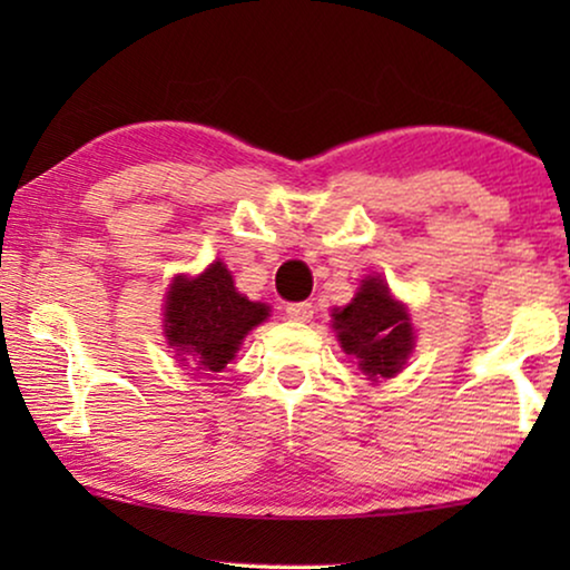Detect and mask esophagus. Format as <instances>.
Wrapping results in <instances>:
<instances>
[{"label":"esophagus","instance_id":"34e87169","mask_svg":"<svg viewBox=\"0 0 570 570\" xmlns=\"http://www.w3.org/2000/svg\"><path fill=\"white\" fill-rule=\"evenodd\" d=\"M285 314H287V318H293V322H311V318H314V306H311V303H287V308H285Z\"/></svg>","mask_w":570,"mask_h":570}]
</instances>
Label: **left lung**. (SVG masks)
<instances>
[{"label":"left lung","mask_w":570,"mask_h":570,"mask_svg":"<svg viewBox=\"0 0 570 570\" xmlns=\"http://www.w3.org/2000/svg\"><path fill=\"white\" fill-rule=\"evenodd\" d=\"M332 316L342 350L357 357V365L371 381L396 376L415 347L407 308L394 301L379 275L365 277L355 298L345 308H334Z\"/></svg>","instance_id":"1"}]
</instances>
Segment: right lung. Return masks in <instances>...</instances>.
Returning <instances> with one entry per match:
<instances>
[{
    "instance_id": "add662e5",
    "label": "right lung",
    "mask_w": 570,
    "mask_h": 570,
    "mask_svg": "<svg viewBox=\"0 0 570 570\" xmlns=\"http://www.w3.org/2000/svg\"><path fill=\"white\" fill-rule=\"evenodd\" d=\"M163 311L166 340L176 357L213 373L223 371L246 334L269 316L267 303H254L236 291L220 259L197 277H174Z\"/></svg>"
}]
</instances>
